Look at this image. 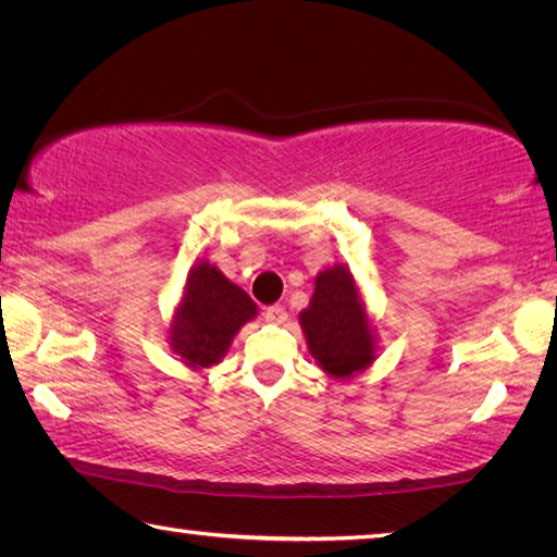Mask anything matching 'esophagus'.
Listing matches in <instances>:
<instances>
[{"label": "esophagus", "mask_w": 557, "mask_h": 557, "mask_svg": "<svg viewBox=\"0 0 557 557\" xmlns=\"http://www.w3.org/2000/svg\"><path fill=\"white\" fill-rule=\"evenodd\" d=\"M262 317H265V322H270V324H285L287 322V309L282 305H270L265 312H262Z\"/></svg>", "instance_id": "obj_1"}]
</instances>
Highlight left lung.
<instances>
[{
	"label": "left lung",
	"mask_w": 557,
	"mask_h": 557,
	"mask_svg": "<svg viewBox=\"0 0 557 557\" xmlns=\"http://www.w3.org/2000/svg\"><path fill=\"white\" fill-rule=\"evenodd\" d=\"M309 351L326 373L348 379L373 361V336L351 272L342 265L317 277L314 297L299 314Z\"/></svg>",
	"instance_id": "8db88e82"
}]
</instances>
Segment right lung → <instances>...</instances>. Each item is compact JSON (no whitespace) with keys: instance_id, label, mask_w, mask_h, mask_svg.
Here are the masks:
<instances>
[{"instance_id":"right-lung-1","label":"right lung","mask_w":557,"mask_h":557,"mask_svg":"<svg viewBox=\"0 0 557 557\" xmlns=\"http://www.w3.org/2000/svg\"><path fill=\"white\" fill-rule=\"evenodd\" d=\"M256 305L240 287L221 275L219 268L201 262L191 272L186 295L172 329L174 351L194 369L219 363L238 329L256 317Z\"/></svg>"}]
</instances>
